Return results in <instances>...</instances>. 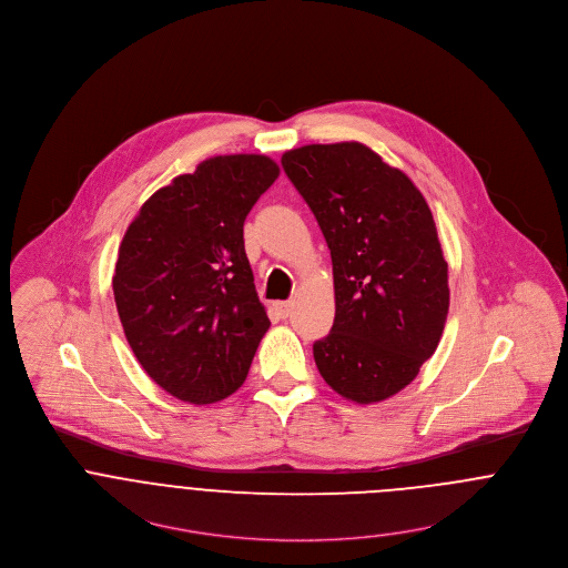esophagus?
I'll use <instances>...</instances> for the list:
<instances>
[{"instance_id": "34e87169", "label": "esophagus", "mask_w": 568, "mask_h": 568, "mask_svg": "<svg viewBox=\"0 0 568 568\" xmlns=\"http://www.w3.org/2000/svg\"><path fill=\"white\" fill-rule=\"evenodd\" d=\"M273 310L277 312L280 318H286L291 314V310H293V302H275Z\"/></svg>"}]
</instances>
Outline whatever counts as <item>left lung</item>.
<instances>
[{
  "label": "left lung",
  "instance_id": "left-lung-1",
  "mask_svg": "<svg viewBox=\"0 0 568 568\" xmlns=\"http://www.w3.org/2000/svg\"><path fill=\"white\" fill-rule=\"evenodd\" d=\"M282 166L332 256L336 316L312 345L316 368L349 402H384L436 352L449 312L432 210L404 171L356 141L291 150Z\"/></svg>",
  "mask_w": 568,
  "mask_h": 568
}]
</instances>
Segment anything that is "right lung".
<instances>
[{
    "label": "right lung",
    "mask_w": 568,
    "mask_h": 568,
    "mask_svg": "<svg viewBox=\"0 0 568 568\" xmlns=\"http://www.w3.org/2000/svg\"><path fill=\"white\" fill-rule=\"evenodd\" d=\"M280 166L214 155L141 206L112 275L125 338L160 388L189 404L230 397L271 321L245 254L243 223Z\"/></svg>",
    "instance_id": "obj_1"
}]
</instances>
